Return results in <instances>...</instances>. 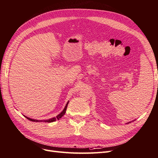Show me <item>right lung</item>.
<instances>
[{"instance_id":"1","label":"right lung","mask_w":158,"mask_h":158,"mask_svg":"<svg viewBox=\"0 0 158 158\" xmlns=\"http://www.w3.org/2000/svg\"><path fill=\"white\" fill-rule=\"evenodd\" d=\"M68 103H69V102H67V105H66V106H65V107H64V109L63 110V111L61 113H60V114L59 115H58L57 116H56V118H51V119H48V120H44V121H46V122H48V123H51V122H53V121H56V119H59L60 118H61L64 115V114H65L66 110H67V105H68ZM25 118H26L27 119H29V120L31 121H35V122H39V121H39V120H36V119H31V118H27V117H26V116H25Z\"/></svg>"}]
</instances>
